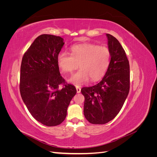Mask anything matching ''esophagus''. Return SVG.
<instances>
[{
  "mask_svg": "<svg viewBox=\"0 0 157 157\" xmlns=\"http://www.w3.org/2000/svg\"><path fill=\"white\" fill-rule=\"evenodd\" d=\"M76 89H77V92L78 94H79L80 92V91H81V88H80L79 86H77L76 87Z\"/></svg>",
  "mask_w": 157,
  "mask_h": 157,
  "instance_id": "34e87169",
  "label": "esophagus"
}]
</instances>
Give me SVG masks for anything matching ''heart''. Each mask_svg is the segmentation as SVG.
<instances>
[{
	"label": "heart",
	"mask_w": 157,
	"mask_h": 157,
	"mask_svg": "<svg viewBox=\"0 0 157 157\" xmlns=\"http://www.w3.org/2000/svg\"><path fill=\"white\" fill-rule=\"evenodd\" d=\"M111 52L107 47L83 43L73 45L71 54L61 52L57 56V63L63 73H71L80 69L70 77L69 81L76 86L87 82L90 78L97 81L105 75L110 63Z\"/></svg>",
	"instance_id": "b5f03b06"
}]
</instances>
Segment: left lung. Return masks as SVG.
<instances>
[{
  "mask_svg": "<svg viewBox=\"0 0 157 157\" xmlns=\"http://www.w3.org/2000/svg\"><path fill=\"white\" fill-rule=\"evenodd\" d=\"M111 61L102 80L90 87H84V115L94 124H104L120 112L130 90V65L118 40L106 34Z\"/></svg>",
  "mask_w": 157,
  "mask_h": 157,
  "instance_id": "left-lung-1",
  "label": "left lung"
}]
</instances>
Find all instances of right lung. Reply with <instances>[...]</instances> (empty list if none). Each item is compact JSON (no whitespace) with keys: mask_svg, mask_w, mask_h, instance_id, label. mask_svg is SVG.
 <instances>
[{"mask_svg":"<svg viewBox=\"0 0 157 157\" xmlns=\"http://www.w3.org/2000/svg\"><path fill=\"white\" fill-rule=\"evenodd\" d=\"M65 42L62 38L38 36L23 56L20 90L31 115L47 126L60 124L67 116L70 101L77 93L60 75L57 56ZM63 84L62 89L59 85Z\"/></svg>","mask_w":157,"mask_h":157,"instance_id":"right-lung-1","label":"right lung"}]
</instances>
